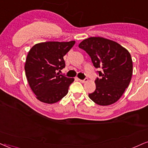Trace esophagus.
I'll list each match as a JSON object with an SVG mask.
<instances>
[{"mask_svg": "<svg viewBox=\"0 0 148 148\" xmlns=\"http://www.w3.org/2000/svg\"><path fill=\"white\" fill-rule=\"evenodd\" d=\"M79 80V81L80 82H81V83H86V82L87 81H88V79H87V78H84L83 80H81V79H78Z\"/></svg>", "mask_w": 148, "mask_h": 148, "instance_id": "esophagus-1", "label": "esophagus"}]
</instances>
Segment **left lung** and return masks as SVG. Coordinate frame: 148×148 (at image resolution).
Here are the masks:
<instances>
[{
  "label": "left lung",
  "mask_w": 148,
  "mask_h": 148,
  "mask_svg": "<svg viewBox=\"0 0 148 148\" xmlns=\"http://www.w3.org/2000/svg\"><path fill=\"white\" fill-rule=\"evenodd\" d=\"M78 47L91 57L98 77L96 90L89 97L95 103L107 106L117 102L128 87L132 74V61L126 48L114 41L91 37L80 42Z\"/></svg>",
  "instance_id": "8db88e82"
}]
</instances>
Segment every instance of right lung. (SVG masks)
<instances>
[{
	"instance_id": "right-lung-1",
	"label": "right lung",
	"mask_w": 148,
	"mask_h": 148,
	"mask_svg": "<svg viewBox=\"0 0 148 148\" xmlns=\"http://www.w3.org/2000/svg\"><path fill=\"white\" fill-rule=\"evenodd\" d=\"M75 44L48 42L33 46L28 53L24 70L36 98L41 102L53 104L67 95L74 78L58 72L65 68L63 57Z\"/></svg>"
}]
</instances>
